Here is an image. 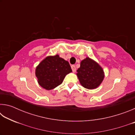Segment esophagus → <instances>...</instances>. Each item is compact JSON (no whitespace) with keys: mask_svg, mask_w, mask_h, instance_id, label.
<instances>
[{"mask_svg":"<svg viewBox=\"0 0 135 135\" xmlns=\"http://www.w3.org/2000/svg\"><path fill=\"white\" fill-rule=\"evenodd\" d=\"M71 69L73 70V73H75L76 71V66L74 65H71Z\"/></svg>","mask_w":135,"mask_h":135,"instance_id":"34e87169","label":"esophagus"}]
</instances>
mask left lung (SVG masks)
Returning a JSON list of instances; mask_svg holds the SVG:
<instances>
[{
    "label": "left lung",
    "mask_w": 135,
    "mask_h": 135,
    "mask_svg": "<svg viewBox=\"0 0 135 135\" xmlns=\"http://www.w3.org/2000/svg\"><path fill=\"white\" fill-rule=\"evenodd\" d=\"M77 72L80 83L88 89L98 88L105 77L104 70L99 64L89 57L81 61L80 67Z\"/></svg>",
    "instance_id": "left-lung-1"
}]
</instances>
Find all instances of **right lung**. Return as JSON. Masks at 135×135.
<instances>
[{
  "mask_svg": "<svg viewBox=\"0 0 135 135\" xmlns=\"http://www.w3.org/2000/svg\"><path fill=\"white\" fill-rule=\"evenodd\" d=\"M71 72L69 62L57 54L43 59L36 67L35 74L38 84L49 90L60 85L66 75Z\"/></svg>",
  "mask_w": 135,
  "mask_h": 135,
  "instance_id": "1",
  "label": "right lung"
}]
</instances>
